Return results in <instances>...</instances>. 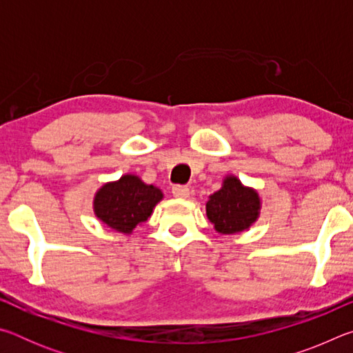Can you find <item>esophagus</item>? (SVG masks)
<instances>
[{
  "instance_id": "1",
  "label": "esophagus",
  "mask_w": 353,
  "mask_h": 353,
  "mask_svg": "<svg viewBox=\"0 0 353 353\" xmlns=\"http://www.w3.org/2000/svg\"><path fill=\"white\" fill-rule=\"evenodd\" d=\"M172 196L179 199H187L190 196V188L183 187V185H176V187H172Z\"/></svg>"
}]
</instances>
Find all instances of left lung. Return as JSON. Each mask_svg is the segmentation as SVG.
<instances>
[{
  "mask_svg": "<svg viewBox=\"0 0 353 353\" xmlns=\"http://www.w3.org/2000/svg\"><path fill=\"white\" fill-rule=\"evenodd\" d=\"M261 198L259 191L244 185L234 174H227L218 191L208 196L207 218L221 235H235L249 230L260 216Z\"/></svg>",
  "mask_w": 353,
  "mask_h": 353,
  "instance_id": "1",
  "label": "left lung"
}]
</instances>
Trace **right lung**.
<instances>
[{
    "instance_id": "obj_1",
    "label": "right lung",
    "mask_w": 353,
    "mask_h": 353,
    "mask_svg": "<svg viewBox=\"0 0 353 353\" xmlns=\"http://www.w3.org/2000/svg\"><path fill=\"white\" fill-rule=\"evenodd\" d=\"M163 191L141 181L137 174H124L105 182L93 196V212L101 223L123 235H132L137 225L151 218Z\"/></svg>"
}]
</instances>
